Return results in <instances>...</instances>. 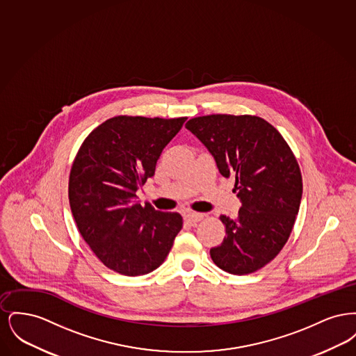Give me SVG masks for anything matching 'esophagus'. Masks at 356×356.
Returning a JSON list of instances; mask_svg holds the SVG:
<instances>
[{"label": "esophagus", "instance_id": "obj_1", "mask_svg": "<svg viewBox=\"0 0 356 356\" xmlns=\"http://www.w3.org/2000/svg\"><path fill=\"white\" fill-rule=\"evenodd\" d=\"M186 221L189 222H197V221L203 220V213H199V212H186Z\"/></svg>", "mask_w": 356, "mask_h": 356}]
</instances>
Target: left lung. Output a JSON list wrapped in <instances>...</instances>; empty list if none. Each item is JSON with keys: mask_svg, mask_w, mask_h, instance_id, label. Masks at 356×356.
Listing matches in <instances>:
<instances>
[{"mask_svg": "<svg viewBox=\"0 0 356 356\" xmlns=\"http://www.w3.org/2000/svg\"><path fill=\"white\" fill-rule=\"evenodd\" d=\"M186 128L216 161L224 177H235L241 203L235 219L221 215L225 237L211 248L213 263L232 275H247L268 264L287 243L299 212L303 183L286 140L257 116L209 115Z\"/></svg>", "mask_w": 356, "mask_h": 356, "instance_id": "1", "label": "left lung"}]
</instances>
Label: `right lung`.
<instances>
[{
  "label": "right lung",
  "mask_w": 356,
  "mask_h": 356,
  "mask_svg": "<svg viewBox=\"0 0 356 356\" xmlns=\"http://www.w3.org/2000/svg\"><path fill=\"white\" fill-rule=\"evenodd\" d=\"M186 118L118 116L85 138L69 176V204L77 228L104 266L125 276L163 264L183 228L177 212L136 202L156 163Z\"/></svg>",
  "instance_id": "obj_1"
}]
</instances>
